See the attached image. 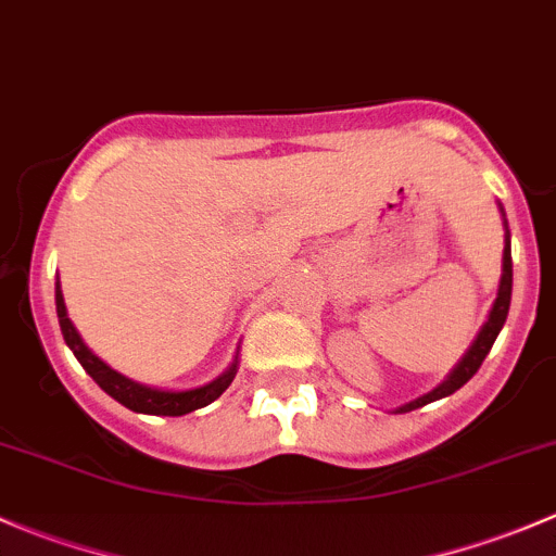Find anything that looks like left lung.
<instances>
[{
    "label": "left lung",
    "mask_w": 556,
    "mask_h": 556,
    "mask_svg": "<svg viewBox=\"0 0 556 556\" xmlns=\"http://www.w3.org/2000/svg\"><path fill=\"white\" fill-rule=\"evenodd\" d=\"M511 282H514V268H511V237H508V233H506V250H503L501 290H497L495 306H492L490 319H486L484 328H481L479 339H476L473 346H470V350L465 352V357L457 363V368H454V371L450 374V379H446L444 384H439L433 392H428V395L417 397V401L406 403V406L397 408V412H412V408L425 406V403H433V401H439V397L452 395L454 390H459V387L468 382V379L473 377L476 371H479L481 363H484V357L490 355L492 344H495L497 333H501L503 323H506V317H508V306H511Z\"/></svg>",
    "instance_id": "1"
}]
</instances>
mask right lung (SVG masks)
<instances>
[{"mask_svg": "<svg viewBox=\"0 0 556 556\" xmlns=\"http://www.w3.org/2000/svg\"><path fill=\"white\" fill-rule=\"evenodd\" d=\"M55 312H59V325H61V333H64V341L70 344V350L75 352L80 366L91 374L93 382L102 387L106 395H112L117 403L131 408V412L161 414V417H182V414H190L195 412V408H204L210 406L212 401H217V397L228 390V384L233 382V377H237V361H233V366L228 368L220 379H215V382L204 387H195V390L169 392V390H153V387L137 384L131 382V379L121 377L117 371H112L106 363L99 361V357L83 344L80 333L75 330L72 319L66 317L64 295H61L59 285H55Z\"/></svg>", "mask_w": 556, "mask_h": 556, "instance_id": "add662e5", "label": "right lung"}]
</instances>
